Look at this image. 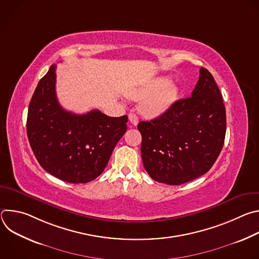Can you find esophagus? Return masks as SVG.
Instances as JSON below:
<instances>
[{"label":"esophagus","mask_w":259,"mask_h":259,"mask_svg":"<svg viewBox=\"0 0 259 259\" xmlns=\"http://www.w3.org/2000/svg\"><path fill=\"white\" fill-rule=\"evenodd\" d=\"M129 121H130V123H132L134 126H136V125L138 124V117H137L135 114L131 113V114H129Z\"/></svg>","instance_id":"esophagus-1"}]
</instances>
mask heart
Masks as SVG:
<instances>
[{"mask_svg": "<svg viewBox=\"0 0 259 259\" xmlns=\"http://www.w3.org/2000/svg\"><path fill=\"white\" fill-rule=\"evenodd\" d=\"M179 88L167 79H157L128 93L132 99H143L139 105L140 113L147 118H156L173 105L177 100Z\"/></svg>", "mask_w": 259, "mask_h": 259, "instance_id": "b5f03b06", "label": "heart"}]
</instances>
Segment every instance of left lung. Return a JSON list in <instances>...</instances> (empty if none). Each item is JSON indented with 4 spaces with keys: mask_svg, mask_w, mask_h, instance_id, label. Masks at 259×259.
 Returning <instances> with one entry per match:
<instances>
[{
    "mask_svg": "<svg viewBox=\"0 0 259 259\" xmlns=\"http://www.w3.org/2000/svg\"><path fill=\"white\" fill-rule=\"evenodd\" d=\"M144 169L156 181L179 186L207 173L225 143L226 107L213 76L200 68L192 96L137 126Z\"/></svg>",
    "mask_w": 259,
    "mask_h": 259,
    "instance_id": "1",
    "label": "left lung"
}]
</instances>
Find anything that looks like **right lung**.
I'll list each match as a JSON object with an SVG mask.
<instances>
[{
    "label": "right lung",
    "instance_id": "1",
    "mask_svg": "<svg viewBox=\"0 0 259 259\" xmlns=\"http://www.w3.org/2000/svg\"><path fill=\"white\" fill-rule=\"evenodd\" d=\"M56 65L36 86L28 106L26 132L40 165L70 183H86L106 167L127 130V116L108 117L98 109L77 115L63 109L56 91Z\"/></svg>",
    "mask_w": 259,
    "mask_h": 259
}]
</instances>
